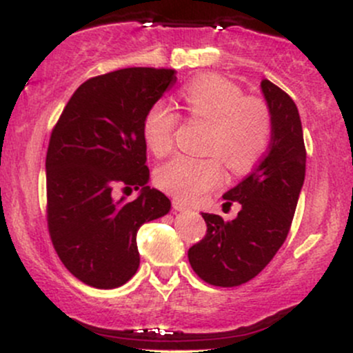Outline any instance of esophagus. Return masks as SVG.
<instances>
[{
	"label": "esophagus",
	"instance_id": "1",
	"mask_svg": "<svg viewBox=\"0 0 353 353\" xmlns=\"http://www.w3.org/2000/svg\"><path fill=\"white\" fill-rule=\"evenodd\" d=\"M172 208L176 209V210H179V212H185V210H188V208H185V204H182V202L177 201V199L172 201Z\"/></svg>",
	"mask_w": 353,
	"mask_h": 353
}]
</instances>
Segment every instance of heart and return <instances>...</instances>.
<instances>
[{"label": "heart", "instance_id": "obj_1", "mask_svg": "<svg viewBox=\"0 0 353 353\" xmlns=\"http://www.w3.org/2000/svg\"><path fill=\"white\" fill-rule=\"evenodd\" d=\"M182 108L194 119L209 123L205 157L176 156L157 169L156 182L177 199L190 202L217 188L222 181L221 161L232 172H245L259 163L272 139V112L257 96L217 74H204L181 89ZM179 116L171 106L156 103L145 112L143 134L156 156L169 152Z\"/></svg>", "mask_w": 353, "mask_h": 353}]
</instances>
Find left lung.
<instances>
[{
	"label": "left lung",
	"instance_id": "left-lung-1",
	"mask_svg": "<svg viewBox=\"0 0 353 353\" xmlns=\"http://www.w3.org/2000/svg\"><path fill=\"white\" fill-rule=\"evenodd\" d=\"M262 92L272 112V139L264 159L224 194L242 205L234 221L202 214L208 232L189 249L190 267L204 282L237 287L269 264L285 242L305 179V144L295 103L269 79Z\"/></svg>",
	"mask_w": 353,
	"mask_h": 353
}]
</instances>
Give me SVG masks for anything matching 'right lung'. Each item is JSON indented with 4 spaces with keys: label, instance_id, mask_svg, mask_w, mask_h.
<instances>
[{
    "label": "right lung",
    "instance_id": "add662e5",
    "mask_svg": "<svg viewBox=\"0 0 353 353\" xmlns=\"http://www.w3.org/2000/svg\"><path fill=\"white\" fill-rule=\"evenodd\" d=\"M174 70L124 68L76 89L52 128L46 154L48 230L61 262L81 282L116 289L136 274V236L171 201L148 185L145 112L176 83ZM141 188L128 203L114 189Z\"/></svg>",
    "mask_w": 353,
    "mask_h": 353
}]
</instances>
